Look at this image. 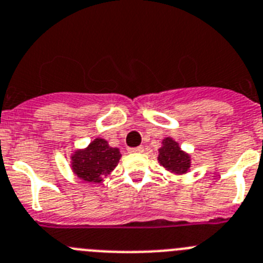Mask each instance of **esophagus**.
<instances>
[{
	"instance_id": "34e87169",
	"label": "esophagus",
	"mask_w": 263,
	"mask_h": 263,
	"mask_svg": "<svg viewBox=\"0 0 263 263\" xmlns=\"http://www.w3.org/2000/svg\"><path fill=\"white\" fill-rule=\"evenodd\" d=\"M144 146H135V148H128L129 153H137V152H143Z\"/></svg>"
}]
</instances>
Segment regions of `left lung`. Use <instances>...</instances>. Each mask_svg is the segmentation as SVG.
I'll use <instances>...</instances> for the list:
<instances>
[{
	"label": "left lung",
	"mask_w": 263,
	"mask_h": 263,
	"mask_svg": "<svg viewBox=\"0 0 263 263\" xmlns=\"http://www.w3.org/2000/svg\"><path fill=\"white\" fill-rule=\"evenodd\" d=\"M158 161L160 165L166 170L176 174H184L190 169V156L179 148L178 143L172 137H166L162 141V146L158 149Z\"/></svg>",
	"instance_id": "obj_1"
}]
</instances>
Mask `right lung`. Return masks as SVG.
Here are the masks:
<instances>
[{
    "label": "right lung",
    "mask_w": 263,
    "mask_h": 263,
    "mask_svg": "<svg viewBox=\"0 0 263 263\" xmlns=\"http://www.w3.org/2000/svg\"><path fill=\"white\" fill-rule=\"evenodd\" d=\"M120 156L119 149L98 137L87 148L76 151L72 156L73 173L82 181L101 183L117 166Z\"/></svg>",
    "instance_id": "1"
}]
</instances>
